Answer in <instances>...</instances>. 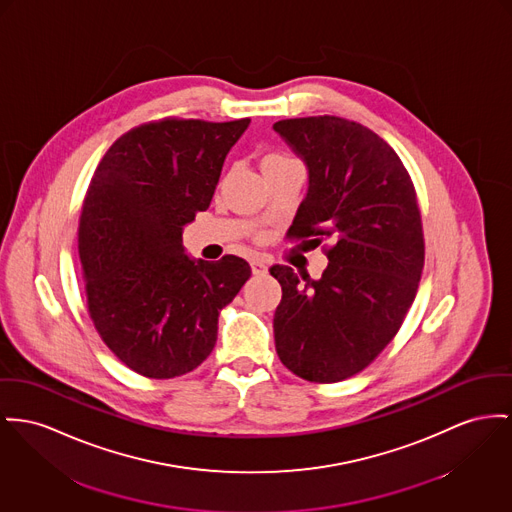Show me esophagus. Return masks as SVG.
<instances>
[{
  "label": "esophagus",
  "mask_w": 512,
  "mask_h": 512,
  "mask_svg": "<svg viewBox=\"0 0 512 512\" xmlns=\"http://www.w3.org/2000/svg\"><path fill=\"white\" fill-rule=\"evenodd\" d=\"M250 268H252L254 275H266L268 273V266L262 260H252Z\"/></svg>",
  "instance_id": "esophagus-1"
}]
</instances>
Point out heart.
Here are the masks:
<instances>
[{"label":"heart","instance_id":"b5f03b06","mask_svg":"<svg viewBox=\"0 0 512 512\" xmlns=\"http://www.w3.org/2000/svg\"><path fill=\"white\" fill-rule=\"evenodd\" d=\"M291 161H293V159H289V157H285V155H281V153H268V155L262 157L260 167H262V171H270V169L281 167V165L291 163Z\"/></svg>","mask_w":512,"mask_h":512}]
</instances>
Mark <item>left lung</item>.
Listing matches in <instances>:
<instances>
[{
	"instance_id": "obj_1",
	"label": "left lung",
	"mask_w": 512,
	"mask_h": 512,
	"mask_svg": "<svg viewBox=\"0 0 512 512\" xmlns=\"http://www.w3.org/2000/svg\"><path fill=\"white\" fill-rule=\"evenodd\" d=\"M273 130L308 171L287 237L310 248L332 242L320 279L272 266L283 291L275 349L291 373L340 382L390 343L415 299L425 262L415 188L396 151L357 122L310 116Z\"/></svg>"
}]
</instances>
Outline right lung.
<instances>
[{"label": "right lung", "instance_id": "add662e5", "mask_svg": "<svg viewBox=\"0 0 512 512\" xmlns=\"http://www.w3.org/2000/svg\"><path fill=\"white\" fill-rule=\"evenodd\" d=\"M248 124L149 122L118 137L93 174L79 217L87 307L110 351L139 375L174 378L202 365L219 312L252 273L239 256L196 260L182 244Z\"/></svg>", "mask_w": 512, "mask_h": 512}]
</instances>
